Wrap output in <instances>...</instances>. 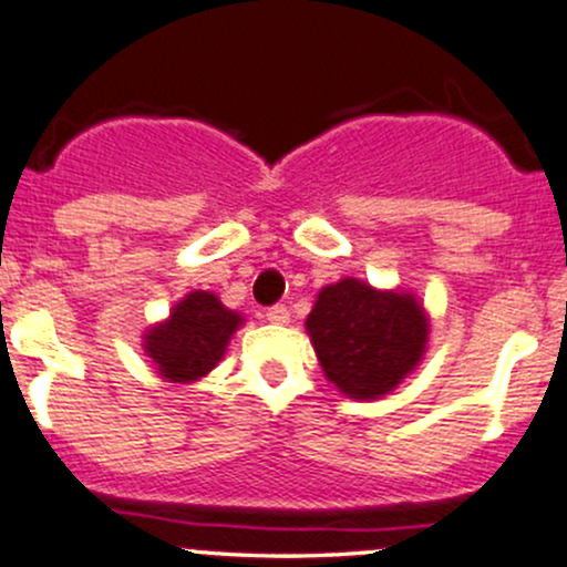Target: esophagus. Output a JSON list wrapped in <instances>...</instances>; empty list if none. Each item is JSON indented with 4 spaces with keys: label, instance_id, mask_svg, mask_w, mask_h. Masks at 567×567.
I'll return each instance as SVG.
<instances>
[{
    "label": "esophagus",
    "instance_id": "obj_1",
    "mask_svg": "<svg viewBox=\"0 0 567 567\" xmlns=\"http://www.w3.org/2000/svg\"><path fill=\"white\" fill-rule=\"evenodd\" d=\"M266 320L271 324H285L290 320V309L285 303H275L269 311H266Z\"/></svg>",
    "mask_w": 567,
    "mask_h": 567
}]
</instances>
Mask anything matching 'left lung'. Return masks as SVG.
Wrapping results in <instances>:
<instances>
[{
	"instance_id": "1",
	"label": "left lung",
	"mask_w": 567,
	"mask_h": 567,
	"mask_svg": "<svg viewBox=\"0 0 567 567\" xmlns=\"http://www.w3.org/2000/svg\"><path fill=\"white\" fill-rule=\"evenodd\" d=\"M306 333L328 381L351 400H379L421 362L429 320L413 292L347 277L320 290Z\"/></svg>"
}]
</instances>
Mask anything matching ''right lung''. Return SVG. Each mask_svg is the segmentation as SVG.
<instances>
[{"label": "right lung", "instance_id": "1", "mask_svg": "<svg viewBox=\"0 0 567 567\" xmlns=\"http://www.w3.org/2000/svg\"><path fill=\"white\" fill-rule=\"evenodd\" d=\"M239 324L243 317L226 309L213 292L194 290L173 306L165 322L146 330L143 351L152 357L162 379L192 383L205 379L224 360Z\"/></svg>", "mask_w": 567, "mask_h": 567}]
</instances>
